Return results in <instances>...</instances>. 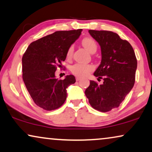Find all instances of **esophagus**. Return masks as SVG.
<instances>
[{
	"mask_svg": "<svg viewBox=\"0 0 152 152\" xmlns=\"http://www.w3.org/2000/svg\"><path fill=\"white\" fill-rule=\"evenodd\" d=\"M76 81H78V80H80V79H81V78L78 77V76H77V77L76 78Z\"/></svg>",
	"mask_w": 152,
	"mask_h": 152,
	"instance_id": "34e87169",
	"label": "esophagus"
}]
</instances>
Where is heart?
<instances>
[{
  "mask_svg": "<svg viewBox=\"0 0 152 152\" xmlns=\"http://www.w3.org/2000/svg\"><path fill=\"white\" fill-rule=\"evenodd\" d=\"M82 45L83 47L88 50L89 52L92 53L94 49H96V44L94 39L92 38L86 37L82 40ZM73 51H74V47L71 46L68 48L67 52H66V57L70 58L72 56ZM94 69V66L90 64H76L71 67V72L76 76H79V77H83L86 76L92 72Z\"/></svg>",
  "mask_w": 152,
  "mask_h": 152,
  "instance_id": "1",
  "label": "heart"
}]
</instances>
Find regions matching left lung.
<instances>
[{"label": "left lung", "mask_w": 152, "mask_h": 152, "mask_svg": "<svg viewBox=\"0 0 152 152\" xmlns=\"http://www.w3.org/2000/svg\"><path fill=\"white\" fill-rule=\"evenodd\" d=\"M88 32L100 45L102 61L94 76L103 78L104 83L98 85L90 80L85 94L92 108L108 112L119 107L134 86L137 59L129 42L115 32L94 30Z\"/></svg>", "instance_id": "1"}]
</instances>
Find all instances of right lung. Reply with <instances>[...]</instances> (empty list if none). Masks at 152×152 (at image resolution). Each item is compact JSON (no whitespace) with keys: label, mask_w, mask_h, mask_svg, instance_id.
I'll return each mask as SVG.
<instances>
[{"label":"right lung","mask_w":152,"mask_h":152,"mask_svg":"<svg viewBox=\"0 0 152 152\" xmlns=\"http://www.w3.org/2000/svg\"><path fill=\"white\" fill-rule=\"evenodd\" d=\"M82 29L56 31L32 42L22 58L23 80L32 100L46 110L60 108L66 99V88L76 82L73 75L64 80L56 71L65 60L68 48L79 37Z\"/></svg>","instance_id":"1"}]
</instances>
